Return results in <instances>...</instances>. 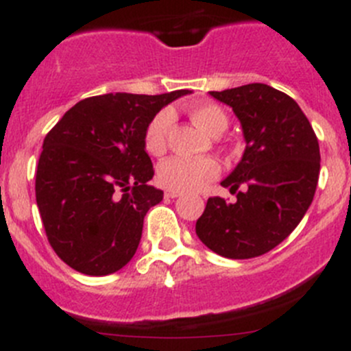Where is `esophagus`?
Wrapping results in <instances>:
<instances>
[{"mask_svg":"<svg viewBox=\"0 0 351 351\" xmlns=\"http://www.w3.org/2000/svg\"><path fill=\"white\" fill-rule=\"evenodd\" d=\"M180 191H177V189H165V193H164V196L165 197H172V199H174V197H177V196H180Z\"/></svg>","mask_w":351,"mask_h":351,"instance_id":"obj_1","label":"esophagus"}]
</instances>
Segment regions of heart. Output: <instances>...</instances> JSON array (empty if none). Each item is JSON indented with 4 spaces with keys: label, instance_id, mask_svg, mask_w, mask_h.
I'll return each mask as SVG.
<instances>
[{
    "label": "heart",
    "instance_id": "obj_1",
    "mask_svg": "<svg viewBox=\"0 0 351 351\" xmlns=\"http://www.w3.org/2000/svg\"><path fill=\"white\" fill-rule=\"evenodd\" d=\"M189 116L197 126L210 136H220L228 126V117L220 106L211 102L194 104L189 107ZM172 124V112L160 110L148 123L145 130V148L148 154L160 155L167 148V134ZM220 172V165L210 157L182 158L171 157L158 165V180L164 186L177 191H194L206 186Z\"/></svg>",
    "mask_w": 351,
    "mask_h": 351
}]
</instances>
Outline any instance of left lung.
Returning a JSON list of instances; mask_svg holds the SVG:
<instances>
[{"instance_id": "8db88e82", "label": "left lung", "mask_w": 351, "mask_h": 351, "mask_svg": "<svg viewBox=\"0 0 351 351\" xmlns=\"http://www.w3.org/2000/svg\"><path fill=\"white\" fill-rule=\"evenodd\" d=\"M210 95L232 107L245 150L221 180L237 201L210 197L196 234L223 258L251 259L285 241L311 206L321 169L317 136L292 97L265 83Z\"/></svg>"}]
</instances>
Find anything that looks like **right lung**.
Wrapping results in <instances>:
<instances>
[{
    "mask_svg": "<svg viewBox=\"0 0 351 351\" xmlns=\"http://www.w3.org/2000/svg\"><path fill=\"white\" fill-rule=\"evenodd\" d=\"M191 93H106L71 107L44 138L36 199L54 252L76 271L106 276L131 261L147 211L164 191L145 130L158 110Z\"/></svg>",
    "mask_w": 351,
    "mask_h": 351,
    "instance_id": "1",
    "label": "right lung"
}]
</instances>
